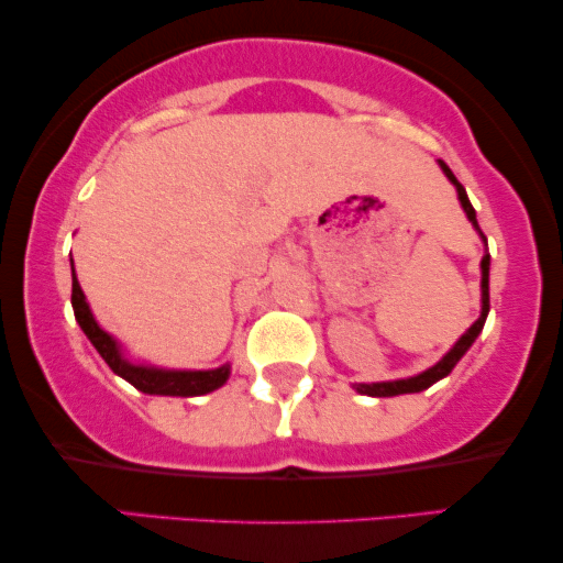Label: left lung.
I'll return each mask as SVG.
<instances>
[{
  "label": "left lung",
  "mask_w": 563,
  "mask_h": 563,
  "mask_svg": "<svg viewBox=\"0 0 563 563\" xmlns=\"http://www.w3.org/2000/svg\"><path fill=\"white\" fill-rule=\"evenodd\" d=\"M438 164H441L443 174L449 176L453 187H456L459 199H461V207H464L466 218L472 220V225H474L476 230H479L482 241L487 243V238H484L479 222H476L474 207H472V202H468V197H466V189L461 187V181L456 179V176H453V172H451L449 166L443 164V161H438ZM487 314H489V253H484V258H482V314H479V320H476L474 325L468 328L466 333L459 338L456 345H453V349H451L449 353H445V356H443L441 361H438L435 366H430L428 372H422V374H418V376H410V379L376 382V384H356V391H361V395H368V397H395V395H410V391H422V389L433 387V384H435L438 379H443V376H449L451 368L456 366L459 361H461V356H464V353H466L468 349H472V343L476 341V335L482 333L484 320H487Z\"/></svg>",
  "instance_id": "1"
}]
</instances>
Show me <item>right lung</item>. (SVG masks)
Returning a JSON list of instances; mask_svg holds the SVG:
<instances>
[{"label": "right lung", "instance_id": "obj_1", "mask_svg": "<svg viewBox=\"0 0 563 563\" xmlns=\"http://www.w3.org/2000/svg\"><path fill=\"white\" fill-rule=\"evenodd\" d=\"M71 279H74L71 282V305H74L76 322H79L84 335H87L91 345L99 351V356L107 361V366H110L118 376H122V379L133 384L135 389L145 391V395L197 397V395H207V391L218 389L228 382L230 364L220 366V368H210V372H168V368L130 364V361L122 356L118 341L99 328V322L95 320V314H91V310H89L87 297H84L76 274L71 276Z\"/></svg>", "mask_w": 563, "mask_h": 563}]
</instances>
